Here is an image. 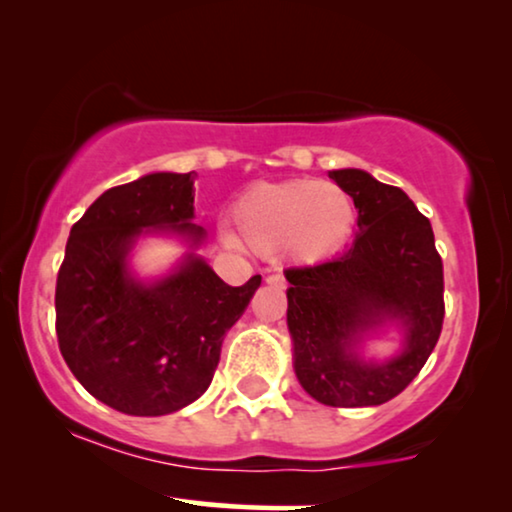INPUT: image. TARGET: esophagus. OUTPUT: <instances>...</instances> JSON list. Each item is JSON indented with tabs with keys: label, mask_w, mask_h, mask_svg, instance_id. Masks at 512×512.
<instances>
[{
	"label": "esophagus",
	"mask_w": 512,
	"mask_h": 512,
	"mask_svg": "<svg viewBox=\"0 0 512 512\" xmlns=\"http://www.w3.org/2000/svg\"><path fill=\"white\" fill-rule=\"evenodd\" d=\"M265 282H268L270 286H277V289H284L286 286V279L282 275H268L265 277Z\"/></svg>",
	"instance_id": "1"
}]
</instances>
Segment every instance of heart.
I'll use <instances>...</instances> for the list:
<instances>
[{
	"mask_svg": "<svg viewBox=\"0 0 512 512\" xmlns=\"http://www.w3.org/2000/svg\"><path fill=\"white\" fill-rule=\"evenodd\" d=\"M233 221L237 235L223 233L230 247L244 242L258 254L317 263L347 242L354 205L331 181L291 179L244 191L233 207Z\"/></svg>",
	"mask_w": 512,
	"mask_h": 512,
	"instance_id": "b5f03b06",
	"label": "heart"
}]
</instances>
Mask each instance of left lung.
I'll list each match as a JSON object with an SVG mask.
<instances>
[{"label": "left lung", "mask_w": 512, "mask_h": 512, "mask_svg": "<svg viewBox=\"0 0 512 512\" xmlns=\"http://www.w3.org/2000/svg\"><path fill=\"white\" fill-rule=\"evenodd\" d=\"M328 177L352 195L359 230L340 256L284 272L293 368L314 401L382 405L415 380L440 338L443 261L429 219L401 188L354 167ZM387 323L404 331L402 352L384 362L363 360L365 335Z\"/></svg>", "instance_id": "obj_1"}]
</instances>
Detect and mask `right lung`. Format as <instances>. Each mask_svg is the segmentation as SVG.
Masks as SVG:
<instances>
[{
	"label": "right lung",
	"instance_id": "1",
	"mask_svg": "<svg viewBox=\"0 0 512 512\" xmlns=\"http://www.w3.org/2000/svg\"><path fill=\"white\" fill-rule=\"evenodd\" d=\"M198 174L153 172L104 191L72 226L55 286V331L69 370L97 401L160 417L205 394L223 335L242 317L261 275L228 286L195 254ZM174 232L192 251L170 276L142 283L129 251L142 234Z\"/></svg>",
	"mask_w": 512,
	"mask_h": 512
}]
</instances>
